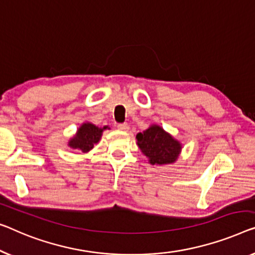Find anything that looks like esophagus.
<instances>
[{
	"label": "esophagus",
	"instance_id": "obj_1",
	"mask_svg": "<svg viewBox=\"0 0 255 255\" xmlns=\"http://www.w3.org/2000/svg\"><path fill=\"white\" fill-rule=\"evenodd\" d=\"M118 129H119V130H123V131H127L129 129V126H128V124H126V123L118 124Z\"/></svg>",
	"mask_w": 255,
	"mask_h": 255
}]
</instances>
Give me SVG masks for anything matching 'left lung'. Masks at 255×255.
I'll use <instances>...</instances> for the list:
<instances>
[{
    "label": "left lung",
    "mask_w": 255,
    "mask_h": 255,
    "mask_svg": "<svg viewBox=\"0 0 255 255\" xmlns=\"http://www.w3.org/2000/svg\"><path fill=\"white\" fill-rule=\"evenodd\" d=\"M137 145L149 158L152 165L172 164L177 159L181 144L159 126H151L143 132H138Z\"/></svg>",
    "instance_id": "obj_1"
}]
</instances>
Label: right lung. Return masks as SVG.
I'll use <instances>...</instances> for the list:
<instances>
[{
  "label": "right lung",
  "instance_id": "right-lung-1",
  "mask_svg": "<svg viewBox=\"0 0 255 255\" xmlns=\"http://www.w3.org/2000/svg\"><path fill=\"white\" fill-rule=\"evenodd\" d=\"M103 129L98 128L93 124H83L79 128L77 135L68 142V145L73 149H80L82 152H87L93 149L94 144L100 140Z\"/></svg>",
  "mask_w": 255,
  "mask_h": 255
}]
</instances>
